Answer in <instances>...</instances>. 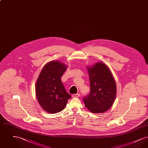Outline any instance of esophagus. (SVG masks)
Listing matches in <instances>:
<instances>
[{"mask_svg": "<svg viewBox=\"0 0 148 148\" xmlns=\"http://www.w3.org/2000/svg\"><path fill=\"white\" fill-rule=\"evenodd\" d=\"M72 97L73 98H77V97H80V94H73Z\"/></svg>", "mask_w": 148, "mask_h": 148, "instance_id": "34e87169", "label": "esophagus"}]
</instances>
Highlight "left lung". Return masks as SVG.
<instances>
[{"label":"left lung","instance_id":"8db88e82","mask_svg":"<svg viewBox=\"0 0 148 148\" xmlns=\"http://www.w3.org/2000/svg\"><path fill=\"white\" fill-rule=\"evenodd\" d=\"M90 91L83 98L85 107L92 113H104L114 102L116 86L112 73L106 64L97 63L88 68Z\"/></svg>","mask_w":148,"mask_h":148}]
</instances>
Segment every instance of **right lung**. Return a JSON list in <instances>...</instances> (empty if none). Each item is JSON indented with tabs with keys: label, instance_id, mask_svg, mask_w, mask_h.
<instances>
[{
	"label": "right lung",
	"instance_id": "obj_1",
	"mask_svg": "<svg viewBox=\"0 0 148 148\" xmlns=\"http://www.w3.org/2000/svg\"><path fill=\"white\" fill-rule=\"evenodd\" d=\"M66 69L65 64L52 61L43 67L38 78L35 86L37 99L42 109L48 113L61 112L71 97L61 81Z\"/></svg>",
	"mask_w": 148,
	"mask_h": 148
}]
</instances>
